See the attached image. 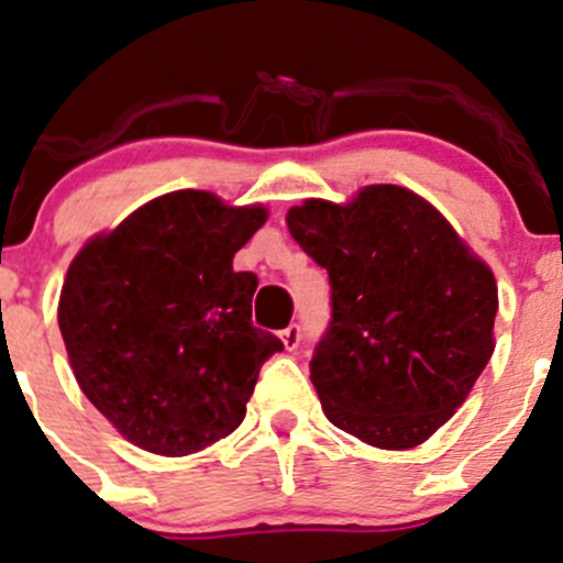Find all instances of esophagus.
<instances>
[{
	"instance_id": "esophagus-1",
	"label": "esophagus",
	"mask_w": 563,
	"mask_h": 563,
	"mask_svg": "<svg viewBox=\"0 0 563 563\" xmlns=\"http://www.w3.org/2000/svg\"><path fill=\"white\" fill-rule=\"evenodd\" d=\"M280 339L283 344H286L288 353H291V350H297L299 346V341H302V328H299V324H288V328L280 333Z\"/></svg>"
}]
</instances>
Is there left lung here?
<instances>
[{
    "label": "left lung",
    "instance_id": "obj_1",
    "mask_svg": "<svg viewBox=\"0 0 563 563\" xmlns=\"http://www.w3.org/2000/svg\"><path fill=\"white\" fill-rule=\"evenodd\" d=\"M286 222L330 277L333 313L311 358L324 417L380 450L428 441L495 353L492 269L402 186L306 199Z\"/></svg>",
    "mask_w": 563,
    "mask_h": 563
}]
</instances>
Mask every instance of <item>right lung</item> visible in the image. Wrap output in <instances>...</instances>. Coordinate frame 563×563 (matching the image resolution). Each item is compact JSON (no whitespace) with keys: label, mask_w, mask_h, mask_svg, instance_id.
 Returning a JSON list of instances; mask_svg holds the SVG:
<instances>
[{"label":"right lung","mask_w":563,"mask_h":563,"mask_svg":"<svg viewBox=\"0 0 563 563\" xmlns=\"http://www.w3.org/2000/svg\"><path fill=\"white\" fill-rule=\"evenodd\" d=\"M208 191H172L88 241L57 324L82 394L135 448L188 455L241 424L277 335L252 324L257 277L233 255L266 222Z\"/></svg>","instance_id":"1"}]
</instances>
